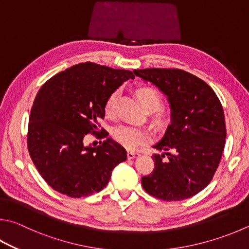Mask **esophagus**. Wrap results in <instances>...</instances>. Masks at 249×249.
Listing matches in <instances>:
<instances>
[{
	"instance_id": "esophagus-1",
	"label": "esophagus",
	"mask_w": 249,
	"mask_h": 249,
	"mask_svg": "<svg viewBox=\"0 0 249 249\" xmlns=\"http://www.w3.org/2000/svg\"><path fill=\"white\" fill-rule=\"evenodd\" d=\"M139 156H140V153L136 152V151H128L127 152L128 159H135V158H138Z\"/></svg>"
}]
</instances>
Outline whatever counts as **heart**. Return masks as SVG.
Segmentation results:
<instances>
[{"label":"heart","instance_id":"1","mask_svg":"<svg viewBox=\"0 0 249 249\" xmlns=\"http://www.w3.org/2000/svg\"><path fill=\"white\" fill-rule=\"evenodd\" d=\"M137 96L142 106L147 111H157L160 109L162 106V98L161 94L157 91L156 89L150 87H142L137 90ZM116 98L117 91L112 92L109 98L107 99L105 111L107 115H113L115 113L116 107ZM153 124L158 127L163 126L166 122V116L164 113L159 112L153 116ZM113 137L117 142L121 143L122 146L127 149H134L140 144L148 142L149 133L146 129L137 127V126L128 125V124H121L113 129Z\"/></svg>","mask_w":249,"mask_h":249}]
</instances>
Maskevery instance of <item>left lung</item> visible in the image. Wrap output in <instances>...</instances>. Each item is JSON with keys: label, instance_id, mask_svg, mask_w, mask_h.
Masks as SVG:
<instances>
[{"label": "left lung", "instance_id": "obj_1", "mask_svg": "<svg viewBox=\"0 0 249 249\" xmlns=\"http://www.w3.org/2000/svg\"><path fill=\"white\" fill-rule=\"evenodd\" d=\"M157 86L171 107V124L153 148L155 169L142 176L149 195L166 201L195 196L208 186L218 169L227 137L224 112L209 85L178 69L135 70Z\"/></svg>", "mask_w": 249, "mask_h": 249}]
</instances>
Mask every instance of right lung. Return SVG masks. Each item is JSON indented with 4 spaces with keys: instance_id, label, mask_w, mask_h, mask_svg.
<instances>
[{
    "instance_id": "add662e5",
    "label": "right lung",
    "mask_w": 249,
    "mask_h": 249,
    "mask_svg": "<svg viewBox=\"0 0 249 249\" xmlns=\"http://www.w3.org/2000/svg\"><path fill=\"white\" fill-rule=\"evenodd\" d=\"M130 71L86 62L54 75L42 85L31 107L27 146L42 178L54 191L80 198L107 186L113 169L127 159L120 143L107 137L98 121L105 117L107 99ZM88 133L106 140L84 146Z\"/></svg>"
}]
</instances>
